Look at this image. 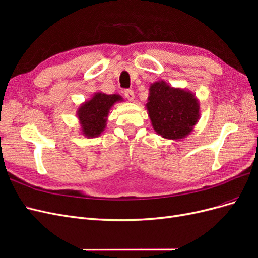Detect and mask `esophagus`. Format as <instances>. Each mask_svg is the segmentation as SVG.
Here are the masks:
<instances>
[{
	"instance_id": "34e87169",
	"label": "esophagus",
	"mask_w": 258,
	"mask_h": 258,
	"mask_svg": "<svg viewBox=\"0 0 258 258\" xmlns=\"http://www.w3.org/2000/svg\"><path fill=\"white\" fill-rule=\"evenodd\" d=\"M124 97H126L129 101H134L135 100V92L131 89L124 90Z\"/></svg>"
}]
</instances>
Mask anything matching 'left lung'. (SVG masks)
Wrapping results in <instances>:
<instances>
[{
    "instance_id": "left-lung-1",
    "label": "left lung",
    "mask_w": 258,
    "mask_h": 258,
    "mask_svg": "<svg viewBox=\"0 0 258 258\" xmlns=\"http://www.w3.org/2000/svg\"><path fill=\"white\" fill-rule=\"evenodd\" d=\"M148 90L145 107L156 134L175 141L190 135L200 117L196 95L165 81L151 84Z\"/></svg>"
}]
</instances>
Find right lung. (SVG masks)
Segmentation results:
<instances>
[{
	"label": "right lung",
	"instance_id": "1",
	"mask_svg": "<svg viewBox=\"0 0 258 258\" xmlns=\"http://www.w3.org/2000/svg\"><path fill=\"white\" fill-rule=\"evenodd\" d=\"M119 95H106L101 91L82 103L77 108L76 116L81 124L82 135L87 138H97L102 135L106 128L107 116L115 103L122 102Z\"/></svg>",
	"mask_w": 258,
	"mask_h": 258
}]
</instances>
